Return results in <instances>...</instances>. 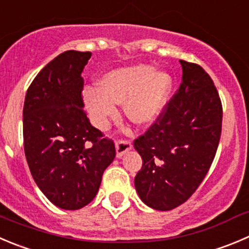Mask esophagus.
<instances>
[{"label": "esophagus", "instance_id": "esophagus-1", "mask_svg": "<svg viewBox=\"0 0 249 249\" xmlns=\"http://www.w3.org/2000/svg\"><path fill=\"white\" fill-rule=\"evenodd\" d=\"M131 149L132 143L129 141H117V143H116V155H117V158H122Z\"/></svg>", "mask_w": 249, "mask_h": 249}]
</instances>
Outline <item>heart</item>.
Masks as SVG:
<instances>
[{"instance_id":"1","label":"heart","mask_w":249,"mask_h":249,"mask_svg":"<svg viewBox=\"0 0 249 249\" xmlns=\"http://www.w3.org/2000/svg\"><path fill=\"white\" fill-rule=\"evenodd\" d=\"M170 88L171 77L166 72L154 71L151 66L117 68L101 77L98 89L85 91V105L93 123L100 129H105L116 116V104H123L131 122L144 126L158 117Z\"/></svg>"}]
</instances>
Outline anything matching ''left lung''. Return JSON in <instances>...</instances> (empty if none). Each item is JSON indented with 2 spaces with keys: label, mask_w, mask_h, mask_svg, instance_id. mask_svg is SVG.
I'll return each instance as SVG.
<instances>
[{
  "label": "left lung",
  "mask_w": 249,
  "mask_h": 249,
  "mask_svg": "<svg viewBox=\"0 0 249 249\" xmlns=\"http://www.w3.org/2000/svg\"><path fill=\"white\" fill-rule=\"evenodd\" d=\"M182 83L150 128L134 141L143 160L134 178L148 207L171 210L183 204L209 171L221 136L222 106L210 75L179 60Z\"/></svg>",
  "instance_id": "left-lung-1"
}]
</instances>
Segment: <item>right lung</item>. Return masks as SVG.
<instances>
[{
    "label": "right lung",
    "mask_w": 249,
    "mask_h": 249,
    "mask_svg": "<svg viewBox=\"0 0 249 249\" xmlns=\"http://www.w3.org/2000/svg\"><path fill=\"white\" fill-rule=\"evenodd\" d=\"M91 52L70 50L34 78L23 108L24 153L32 176L56 207L77 210L95 198L115 144L83 107L82 72Z\"/></svg>",
    "instance_id": "right-lung-1"
}]
</instances>
